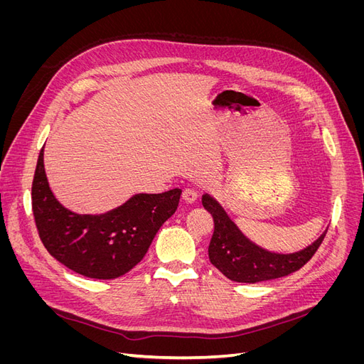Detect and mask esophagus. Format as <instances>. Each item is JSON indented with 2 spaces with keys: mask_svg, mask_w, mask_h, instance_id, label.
<instances>
[{
  "mask_svg": "<svg viewBox=\"0 0 364 364\" xmlns=\"http://www.w3.org/2000/svg\"><path fill=\"white\" fill-rule=\"evenodd\" d=\"M182 199L186 203H194L197 200V193L194 190H191V188H186L182 193Z\"/></svg>",
  "mask_w": 364,
  "mask_h": 364,
  "instance_id": "1",
  "label": "esophagus"
}]
</instances>
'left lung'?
Listing matches in <instances>:
<instances>
[{
	"instance_id": "1",
	"label": "left lung",
	"mask_w": 364,
	"mask_h": 364,
	"mask_svg": "<svg viewBox=\"0 0 364 364\" xmlns=\"http://www.w3.org/2000/svg\"><path fill=\"white\" fill-rule=\"evenodd\" d=\"M202 205L214 218V234L208 247L209 261L226 278L235 282L255 284L287 277L299 270L311 259L328 230L299 252L277 253L252 243L209 194L202 196Z\"/></svg>"
}]
</instances>
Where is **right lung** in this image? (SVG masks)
Wrapping results in <instances>:
<instances>
[{
  "mask_svg": "<svg viewBox=\"0 0 364 364\" xmlns=\"http://www.w3.org/2000/svg\"><path fill=\"white\" fill-rule=\"evenodd\" d=\"M182 190L139 193L105 214H77L53 194L39 153L31 186L33 214L50 255L94 279H115L144 258L159 228L176 213Z\"/></svg>",
  "mask_w": 364,
  "mask_h": 364,
  "instance_id": "add662e5",
  "label": "right lung"
}]
</instances>
